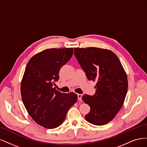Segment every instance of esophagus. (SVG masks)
<instances>
[{
	"instance_id": "esophagus-1",
	"label": "esophagus",
	"mask_w": 147,
	"mask_h": 147,
	"mask_svg": "<svg viewBox=\"0 0 147 147\" xmlns=\"http://www.w3.org/2000/svg\"><path fill=\"white\" fill-rule=\"evenodd\" d=\"M82 94H78V99L79 101L82 100Z\"/></svg>"
}]
</instances>
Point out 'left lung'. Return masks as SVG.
I'll return each mask as SVG.
<instances>
[{
    "mask_svg": "<svg viewBox=\"0 0 147 147\" xmlns=\"http://www.w3.org/2000/svg\"><path fill=\"white\" fill-rule=\"evenodd\" d=\"M74 55L87 79L96 82L95 94L82 96L90 107L85 118L94 125L107 124L123 105L128 87L125 71L118 57L110 50L75 48Z\"/></svg>",
    "mask_w": 147,
    "mask_h": 147,
    "instance_id": "left-lung-1",
    "label": "left lung"
}]
</instances>
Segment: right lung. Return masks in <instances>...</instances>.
Here are the masks:
<instances>
[{"instance_id": "1", "label": "right lung", "mask_w": 147, "mask_h": 147, "mask_svg": "<svg viewBox=\"0 0 147 147\" xmlns=\"http://www.w3.org/2000/svg\"><path fill=\"white\" fill-rule=\"evenodd\" d=\"M73 54V48H51L29 60L21 83L22 100L37 124L53 129L63 123L69 109L78 100L74 92L61 93L53 85L60 68Z\"/></svg>"}]
</instances>
